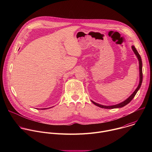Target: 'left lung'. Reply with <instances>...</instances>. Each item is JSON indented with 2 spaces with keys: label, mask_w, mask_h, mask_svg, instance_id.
<instances>
[{
  "label": "left lung",
  "mask_w": 152,
  "mask_h": 152,
  "mask_svg": "<svg viewBox=\"0 0 152 152\" xmlns=\"http://www.w3.org/2000/svg\"><path fill=\"white\" fill-rule=\"evenodd\" d=\"M132 49L133 50V52H134V53L135 54L136 56L137 57L138 61H139V69H140V82H139V84L137 86V88H136V90L134 91V92L127 99H126L125 100H124L123 102L117 104H114V105H111V106H105V105H102L100 104H99L97 103H96L94 102H93V100H91L92 102V103H93L95 105L102 107V108H104V109H114V108H119V107H122L124 106H126V104H127L130 102H131L134 97H135V96L136 95L137 93L138 92V91L140 90L141 85L142 84V60H141V58L140 55V54L138 53L137 50L136 49L135 47L134 46H132Z\"/></svg>",
  "instance_id": "left-lung-1"
}]
</instances>
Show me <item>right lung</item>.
Returning <instances> with one entry per match:
<instances>
[{"mask_svg": "<svg viewBox=\"0 0 152 152\" xmlns=\"http://www.w3.org/2000/svg\"><path fill=\"white\" fill-rule=\"evenodd\" d=\"M49 108H50V107H49ZM46 109H48V108H44V109H41V110H46Z\"/></svg>", "mask_w": 152, "mask_h": 152, "instance_id": "right-lung-1", "label": "right lung"}]
</instances>
